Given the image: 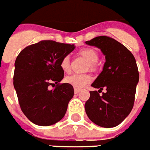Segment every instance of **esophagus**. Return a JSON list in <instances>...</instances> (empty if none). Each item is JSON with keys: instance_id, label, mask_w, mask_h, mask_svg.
<instances>
[{"instance_id": "34e87169", "label": "esophagus", "mask_w": 150, "mask_h": 150, "mask_svg": "<svg viewBox=\"0 0 150 150\" xmlns=\"http://www.w3.org/2000/svg\"><path fill=\"white\" fill-rule=\"evenodd\" d=\"M80 91H81V89L74 88V92H75V94H78Z\"/></svg>"}]
</instances>
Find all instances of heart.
Wrapping results in <instances>:
<instances>
[{"label": "heart", "instance_id": "b5f03b06", "mask_svg": "<svg viewBox=\"0 0 150 150\" xmlns=\"http://www.w3.org/2000/svg\"><path fill=\"white\" fill-rule=\"evenodd\" d=\"M78 54L81 55L88 61L87 69L91 72H96L97 69V61L99 59V53L93 48H85L81 50ZM60 68L64 73H69L70 71V59L69 56L62 58L60 61ZM91 78L88 74H72L65 78V81L74 88H81L88 84Z\"/></svg>", "mask_w": 150, "mask_h": 150}]
</instances>
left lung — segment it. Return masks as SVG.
<instances>
[{
    "label": "left lung",
    "instance_id": "obj_1",
    "mask_svg": "<svg viewBox=\"0 0 150 150\" xmlns=\"http://www.w3.org/2000/svg\"><path fill=\"white\" fill-rule=\"evenodd\" d=\"M87 45L101 50L106 61L104 69L91 86L100 90L90 91L85 104L90 120L102 127H114L132 111L136 96L139 72L136 59L125 45L107 36L86 41ZM104 88L106 92L99 93Z\"/></svg>",
    "mask_w": 150,
    "mask_h": 150
}]
</instances>
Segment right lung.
Returning a JSON list of instances; mask_svg holds the SVG:
<instances>
[{
    "instance_id": "add662e5",
    "label": "right lung",
    "mask_w": 150,
    "mask_h": 150,
    "mask_svg": "<svg viewBox=\"0 0 150 150\" xmlns=\"http://www.w3.org/2000/svg\"><path fill=\"white\" fill-rule=\"evenodd\" d=\"M74 48L45 40L25 47L16 58L14 89L21 110L34 124L50 126L65 115L74 90L69 83H60L64 72L59 64Z\"/></svg>"
}]
</instances>
